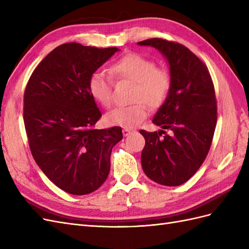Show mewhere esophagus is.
Wrapping results in <instances>:
<instances>
[{"instance_id": "obj_1", "label": "esophagus", "mask_w": 249, "mask_h": 249, "mask_svg": "<svg viewBox=\"0 0 249 249\" xmlns=\"http://www.w3.org/2000/svg\"><path fill=\"white\" fill-rule=\"evenodd\" d=\"M132 133H134V131L131 130V129H126V127H124V129H123V134H124V137L129 136V135H131Z\"/></svg>"}]
</instances>
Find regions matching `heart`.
Listing matches in <instances>:
<instances>
[{"label": "heart", "mask_w": 249, "mask_h": 249, "mask_svg": "<svg viewBox=\"0 0 249 249\" xmlns=\"http://www.w3.org/2000/svg\"><path fill=\"white\" fill-rule=\"evenodd\" d=\"M110 73L117 80L134 82L131 106L117 107L105 116L110 125L133 129L147 116L149 107L158 108L166 100L171 88L170 73L156 67V63L137 53L123 56L110 67ZM112 79L102 71H94L88 80V90L92 99L103 107H110L113 100Z\"/></svg>", "instance_id": "1"}]
</instances>
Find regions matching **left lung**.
<instances>
[{
	"label": "left lung",
	"mask_w": 249,
	"mask_h": 249,
	"mask_svg": "<svg viewBox=\"0 0 249 249\" xmlns=\"http://www.w3.org/2000/svg\"><path fill=\"white\" fill-rule=\"evenodd\" d=\"M153 47L166 58L171 88L153 124L164 131L141 130L145 145L141 165L145 175L164 186H179L198 170L211 147L217 122L212 78L205 63L178 42L152 38L138 42ZM163 132L164 139L160 136Z\"/></svg>",
	"instance_id": "obj_1"
}]
</instances>
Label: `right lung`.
<instances>
[{"mask_svg": "<svg viewBox=\"0 0 249 249\" xmlns=\"http://www.w3.org/2000/svg\"><path fill=\"white\" fill-rule=\"evenodd\" d=\"M117 48L97 49L64 43L37 65L24 95V123L35 162L60 189L89 194L110 171L112 148L122 127L93 129L102 116L88 90V80Z\"/></svg>", "mask_w": 249, "mask_h": 249, "instance_id": "1", "label": "right lung"}]
</instances>
